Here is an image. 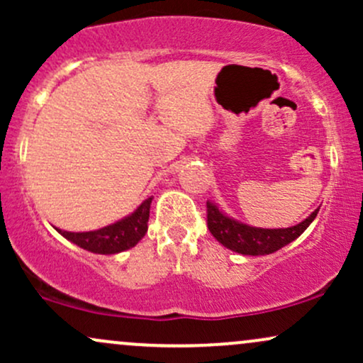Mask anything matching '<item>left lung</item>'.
Masks as SVG:
<instances>
[{"label": "left lung", "instance_id": "8db88e82", "mask_svg": "<svg viewBox=\"0 0 363 363\" xmlns=\"http://www.w3.org/2000/svg\"><path fill=\"white\" fill-rule=\"evenodd\" d=\"M318 211L319 208L312 211L301 223L294 225V227L261 228L239 222L234 216L225 213L216 203L206 201L208 228H210L211 235L223 247L230 249L234 252L244 254V256H266V254L277 252L278 249L294 242L314 222V218L318 216Z\"/></svg>", "mask_w": 363, "mask_h": 363}]
</instances>
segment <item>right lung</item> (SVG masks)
<instances>
[{"mask_svg": "<svg viewBox=\"0 0 363 363\" xmlns=\"http://www.w3.org/2000/svg\"><path fill=\"white\" fill-rule=\"evenodd\" d=\"M152 199H145L131 215L118 222L90 232H68L56 228L69 242L80 245L85 251L95 254H118L135 247L148 230V216Z\"/></svg>", "mask_w": 363, "mask_h": 363, "instance_id": "1", "label": "right lung"}]
</instances>
